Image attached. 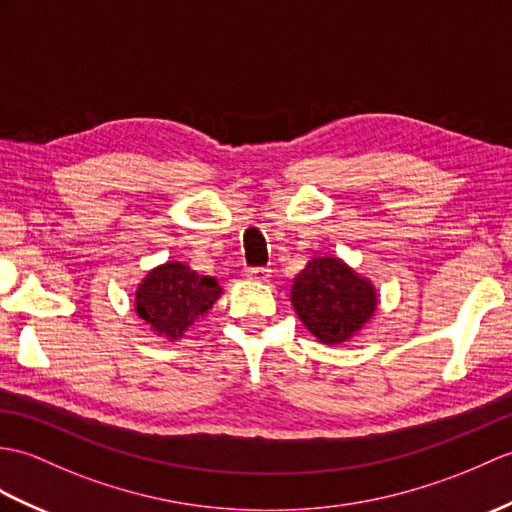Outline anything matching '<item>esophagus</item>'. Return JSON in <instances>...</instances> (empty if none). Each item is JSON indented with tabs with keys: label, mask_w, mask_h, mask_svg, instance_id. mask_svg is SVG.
Here are the masks:
<instances>
[{
	"label": "esophagus",
	"mask_w": 512,
	"mask_h": 512,
	"mask_svg": "<svg viewBox=\"0 0 512 512\" xmlns=\"http://www.w3.org/2000/svg\"><path fill=\"white\" fill-rule=\"evenodd\" d=\"M270 268H266V266H257V268H248L246 270V277L248 279H255V281H268V277H270Z\"/></svg>",
	"instance_id": "esophagus-1"
}]
</instances>
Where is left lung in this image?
<instances>
[{"label": "left lung", "mask_w": 512, "mask_h": 512, "mask_svg": "<svg viewBox=\"0 0 512 512\" xmlns=\"http://www.w3.org/2000/svg\"><path fill=\"white\" fill-rule=\"evenodd\" d=\"M290 301L301 323L323 344L347 342L373 318L377 292L338 257H312L294 277Z\"/></svg>", "instance_id": "left-lung-1"}]
</instances>
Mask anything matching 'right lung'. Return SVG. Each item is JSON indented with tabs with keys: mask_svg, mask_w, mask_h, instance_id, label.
I'll return each instance as SVG.
<instances>
[{
	"mask_svg": "<svg viewBox=\"0 0 512 512\" xmlns=\"http://www.w3.org/2000/svg\"><path fill=\"white\" fill-rule=\"evenodd\" d=\"M213 277L198 275L183 261L152 268L135 292V312L157 336L178 340L220 299Z\"/></svg>",
	"mask_w": 512,
	"mask_h": 512,
	"instance_id": "1",
	"label": "right lung"
}]
</instances>
